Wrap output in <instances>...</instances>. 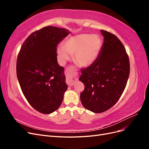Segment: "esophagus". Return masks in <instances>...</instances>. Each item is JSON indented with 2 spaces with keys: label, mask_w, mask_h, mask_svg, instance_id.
<instances>
[{
  "label": "esophagus",
  "mask_w": 149,
  "mask_h": 149,
  "mask_svg": "<svg viewBox=\"0 0 149 149\" xmlns=\"http://www.w3.org/2000/svg\"><path fill=\"white\" fill-rule=\"evenodd\" d=\"M73 73L74 69L73 68H70L66 71V83L70 86H73L76 83V79L73 78Z\"/></svg>",
  "instance_id": "34e87169"
}]
</instances>
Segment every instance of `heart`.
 <instances>
[{"label": "heart", "instance_id": "b5f03b06", "mask_svg": "<svg viewBox=\"0 0 149 149\" xmlns=\"http://www.w3.org/2000/svg\"><path fill=\"white\" fill-rule=\"evenodd\" d=\"M63 47L56 48L58 58L61 63L69 60L74 55V61L78 66L86 68L96 61L102 48V40L98 35L79 34L66 39Z\"/></svg>", "mask_w": 149, "mask_h": 149}]
</instances>
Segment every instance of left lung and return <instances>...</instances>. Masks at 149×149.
I'll list each match as a JSON object with an SVG mask.
<instances>
[{"label": "left lung", "instance_id": "8db88e82", "mask_svg": "<svg viewBox=\"0 0 149 149\" xmlns=\"http://www.w3.org/2000/svg\"><path fill=\"white\" fill-rule=\"evenodd\" d=\"M104 43L93 63L82 69L79 78L84 84L80 99L86 109L101 113L118 102L126 86L130 73L129 57L116 35L101 30Z\"/></svg>", "mask_w": 149, "mask_h": 149}]
</instances>
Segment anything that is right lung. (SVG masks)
<instances>
[{
    "label": "right lung",
    "mask_w": 149,
    "mask_h": 149,
    "mask_svg": "<svg viewBox=\"0 0 149 149\" xmlns=\"http://www.w3.org/2000/svg\"><path fill=\"white\" fill-rule=\"evenodd\" d=\"M70 33L48 26L30 34L20 48L17 76L24 96L35 110L51 114L61 106L68 88L64 68L57 61L56 46Z\"/></svg>",
    "instance_id": "right-lung-1"
}]
</instances>
